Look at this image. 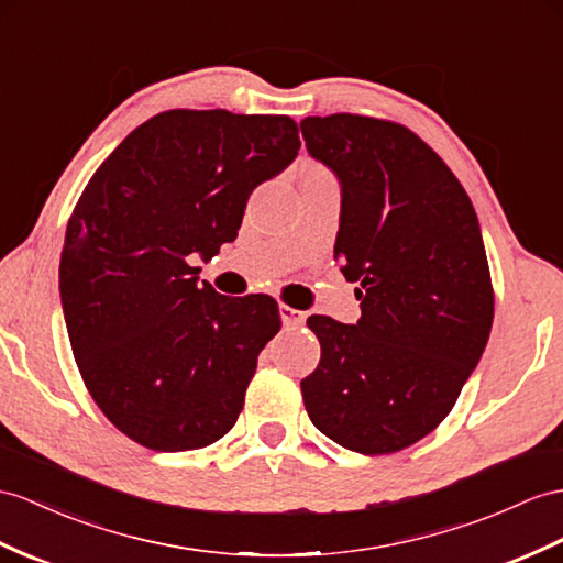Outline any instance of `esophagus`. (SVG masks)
Segmentation results:
<instances>
[{"instance_id":"1","label":"esophagus","mask_w":563,"mask_h":563,"mask_svg":"<svg viewBox=\"0 0 563 563\" xmlns=\"http://www.w3.org/2000/svg\"><path fill=\"white\" fill-rule=\"evenodd\" d=\"M279 314H282V322H284V327H289V329H298V327H303L306 324V312H300V310H296V308H291V306H279Z\"/></svg>"}]
</instances>
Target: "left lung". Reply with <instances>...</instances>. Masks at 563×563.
<instances>
[{
  "mask_svg": "<svg viewBox=\"0 0 563 563\" xmlns=\"http://www.w3.org/2000/svg\"><path fill=\"white\" fill-rule=\"evenodd\" d=\"M341 181L334 260L358 282V324L312 314L320 365L300 379L314 428L365 456L394 454L454 408L495 318L477 214L444 159L404 123L300 121Z\"/></svg>",
  "mask_w": 563,
  "mask_h": 563,
  "instance_id": "obj_1",
  "label": "left lung"
}]
</instances>
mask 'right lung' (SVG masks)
<instances>
[{
  "instance_id": "obj_1",
  "label": "right lung",
  "mask_w": 563,
  "mask_h": 563,
  "mask_svg": "<svg viewBox=\"0 0 563 563\" xmlns=\"http://www.w3.org/2000/svg\"><path fill=\"white\" fill-rule=\"evenodd\" d=\"M298 147L291 117L167 109L80 194L59 265L66 332L92 401L129 440L190 451L234 428L279 308L198 284L186 257L234 241L253 188Z\"/></svg>"
}]
</instances>
